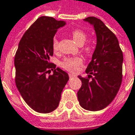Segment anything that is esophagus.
I'll return each instance as SVG.
<instances>
[{
  "mask_svg": "<svg viewBox=\"0 0 135 135\" xmlns=\"http://www.w3.org/2000/svg\"><path fill=\"white\" fill-rule=\"evenodd\" d=\"M68 75H69L70 78H73V77H75V76H76L75 74H69Z\"/></svg>",
  "mask_w": 135,
  "mask_h": 135,
  "instance_id": "34e87169",
  "label": "esophagus"
}]
</instances>
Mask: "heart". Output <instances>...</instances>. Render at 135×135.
Listing matches in <instances>:
<instances>
[{
  "mask_svg": "<svg viewBox=\"0 0 135 135\" xmlns=\"http://www.w3.org/2000/svg\"><path fill=\"white\" fill-rule=\"evenodd\" d=\"M74 41L76 42L77 44L81 46L87 39V34L81 30L75 29L71 31ZM52 47L54 51H57L58 49V40L57 37H54L52 41ZM83 50L86 54H91L93 51V46L91 44H86L84 45ZM83 64V60L80 57H66L60 63V66L66 71L74 72L78 70V68Z\"/></svg>",
  "mask_w": 135,
  "mask_h": 135,
  "instance_id": "obj_1",
  "label": "heart"
}]
</instances>
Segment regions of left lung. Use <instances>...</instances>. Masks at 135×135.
I'll return each instance as SVG.
<instances>
[{"label":"left lung","instance_id":"left-lung-1","mask_svg":"<svg viewBox=\"0 0 135 135\" xmlns=\"http://www.w3.org/2000/svg\"><path fill=\"white\" fill-rule=\"evenodd\" d=\"M84 21L93 24L97 45L85 71L88 77L78 76L82 84L78 91V99L84 109L100 111L111 104L119 91L123 53L117 37L103 21L95 17H88Z\"/></svg>","mask_w":135,"mask_h":135}]
</instances>
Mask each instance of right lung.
<instances>
[{"instance_id":"right-lung-1","label":"right lung","mask_w":135,"mask_h":135,"mask_svg":"<svg viewBox=\"0 0 135 135\" xmlns=\"http://www.w3.org/2000/svg\"><path fill=\"white\" fill-rule=\"evenodd\" d=\"M64 25V21L51 17H40L26 31L15 54L16 86L27 105L39 113H50L57 108L69 80L67 73L50 62L54 36ZM50 70L54 73L47 77Z\"/></svg>"}]
</instances>
